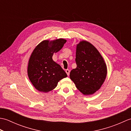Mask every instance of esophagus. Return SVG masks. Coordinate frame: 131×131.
<instances>
[{
	"label": "esophagus",
	"mask_w": 131,
	"mask_h": 131,
	"mask_svg": "<svg viewBox=\"0 0 131 131\" xmlns=\"http://www.w3.org/2000/svg\"><path fill=\"white\" fill-rule=\"evenodd\" d=\"M65 71H66V74H67V75H68L69 76V74H70V70H69V69H66V70H65Z\"/></svg>",
	"instance_id": "1"
}]
</instances>
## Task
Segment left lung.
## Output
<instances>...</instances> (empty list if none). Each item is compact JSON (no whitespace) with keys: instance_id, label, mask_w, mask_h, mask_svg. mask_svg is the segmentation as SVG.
<instances>
[{"instance_id":"left-lung-1","label":"left lung","mask_w":131,"mask_h":131,"mask_svg":"<svg viewBox=\"0 0 131 131\" xmlns=\"http://www.w3.org/2000/svg\"><path fill=\"white\" fill-rule=\"evenodd\" d=\"M75 61L77 66L71 71L70 79L83 94L94 93L106 77V65L102 57L92 44L82 41L77 47Z\"/></svg>"}]
</instances>
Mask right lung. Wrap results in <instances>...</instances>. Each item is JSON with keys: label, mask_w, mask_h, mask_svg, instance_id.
<instances>
[{"label": "right lung", "mask_w": 131, "mask_h": 131, "mask_svg": "<svg viewBox=\"0 0 131 131\" xmlns=\"http://www.w3.org/2000/svg\"><path fill=\"white\" fill-rule=\"evenodd\" d=\"M66 40L59 39L44 40L35 47L29 61V79L39 91L48 92L56 88L61 79L67 77L60 65L52 59L54 53L62 49Z\"/></svg>", "instance_id": "add662e5"}]
</instances>
